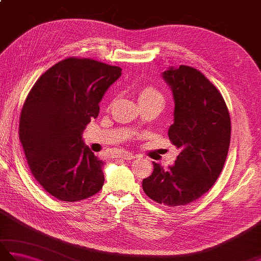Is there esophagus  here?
<instances>
[{"label": "esophagus", "instance_id": "34e87169", "mask_svg": "<svg viewBox=\"0 0 261 261\" xmlns=\"http://www.w3.org/2000/svg\"><path fill=\"white\" fill-rule=\"evenodd\" d=\"M120 157L122 158V159H124V160H131V159H134V158H137V154H134V153H131V152H129V151H122L121 153H120Z\"/></svg>", "mask_w": 261, "mask_h": 261}]
</instances>
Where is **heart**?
Returning a JSON list of instances; mask_svg holds the SVG:
<instances>
[{"instance_id":"obj_1","label":"heart","mask_w":261,"mask_h":261,"mask_svg":"<svg viewBox=\"0 0 261 261\" xmlns=\"http://www.w3.org/2000/svg\"><path fill=\"white\" fill-rule=\"evenodd\" d=\"M138 98L140 104L150 103V102H162L164 103V95L156 87L151 85L142 86L138 92Z\"/></svg>"}]
</instances>
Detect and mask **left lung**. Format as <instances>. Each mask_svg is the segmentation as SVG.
I'll return each mask as SVG.
<instances>
[{"mask_svg":"<svg viewBox=\"0 0 261 261\" xmlns=\"http://www.w3.org/2000/svg\"><path fill=\"white\" fill-rule=\"evenodd\" d=\"M163 77L175 101L168 137L180 153L168 169L153 163L142 188L152 201L173 207L196 201L219 178L229 151L231 120L222 94L199 70L180 65Z\"/></svg>","mask_w":261,"mask_h":261,"instance_id":"8db88e82","label":"left lung"}]
</instances>
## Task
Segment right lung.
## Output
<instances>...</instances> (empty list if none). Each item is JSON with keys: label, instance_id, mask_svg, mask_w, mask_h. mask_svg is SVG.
I'll list each match as a JSON object with an SVG mask.
<instances>
[{"label": "right lung", "instance_id": "add662e5", "mask_svg": "<svg viewBox=\"0 0 261 261\" xmlns=\"http://www.w3.org/2000/svg\"><path fill=\"white\" fill-rule=\"evenodd\" d=\"M121 68L90 58L69 57L45 71L21 110L19 138L31 173L45 191L64 202L101 191L104 163L83 142L98 103Z\"/></svg>", "mask_w": 261, "mask_h": 261}]
</instances>
